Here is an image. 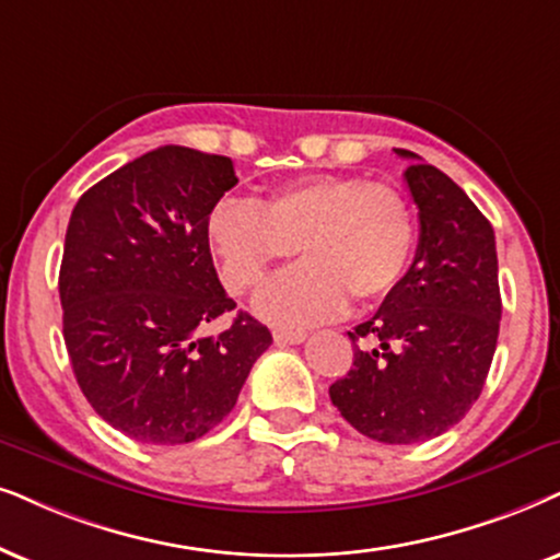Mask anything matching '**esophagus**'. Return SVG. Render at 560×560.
I'll use <instances>...</instances> for the list:
<instances>
[{"mask_svg": "<svg viewBox=\"0 0 560 560\" xmlns=\"http://www.w3.org/2000/svg\"><path fill=\"white\" fill-rule=\"evenodd\" d=\"M304 338H307V332H304V330H287V328H276L273 330V341L276 343L296 346V343H302Z\"/></svg>", "mask_w": 560, "mask_h": 560, "instance_id": "34e87169", "label": "esophagus"}]
</instances>
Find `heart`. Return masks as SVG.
<instances>
[{
	"label": "heart",
	"mask_w": 560,
	"mask_h": 560,
	"mask_svg": "<svg viewBox=\"0 0 560 560\" xmlns=\"http://www.w3.org/2000/svg\"><path fill=\"white\" fill-rule=\"evenodd\" d=\"M209 243L232 294L256 289L300 247L304 264L258 294L260 317L307 328L341 315L353 296L380 302L408 273L416 217L408 198L359 175H315L276 188L264 203L228 198L209 217Z\"/></svg>",
	"instance_id": "b5f03b06"
}]
</instances>
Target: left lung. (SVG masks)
Returning <instances> with one entry per match:
<instances>
[{
  "instance_id": "8db88e82",
  "label": "left lung",
  "mask_w": 560,
  "mask_h": 560,
  "mask_svg": "<svg viewBox=\"0 0 560 560\" xmlns=\"http://www.w3.org/2000/svg\"><path fill=\"white\" fill-rule=\"evenodd\" d=\"M395 154L413 160L402 175L419 207V247L377 313L349 332L353 366L330 400L374 442L419 444L455 427L483 390L501 320L499 260L491 222L468 194L419 154Z\"/></svg>"
}]
</instances>
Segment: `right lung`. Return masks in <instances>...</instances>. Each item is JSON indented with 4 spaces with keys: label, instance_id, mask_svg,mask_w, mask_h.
<instances>
[{
    "label": "right lung",
    "instance_id": "obj_1",
    "mask_svg": "<svg viewBox=\"0 0 560 560\" xmlns=\"http://www.w3.org/2000/svg\"><path fill=\"white\" fill-rule=\"evenodd\" d=\"M237 183L230 158L167 144L82 194L63 240L59 296L77 385L103 421L144 444H188L235 408L271 330L232 313L209 214Z\"/></svg>",
    "mask_w": 560,
    "mask_h": 560
}]
</instances>
